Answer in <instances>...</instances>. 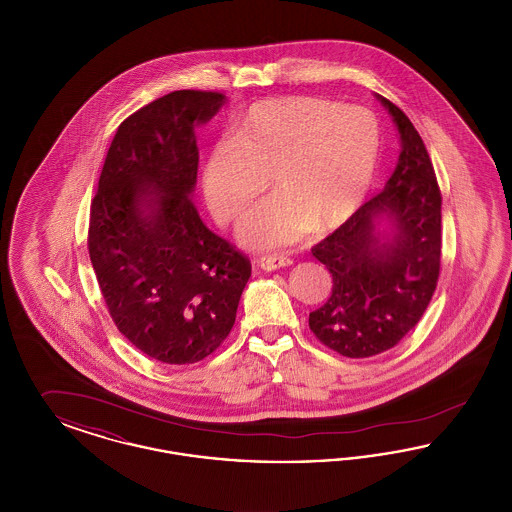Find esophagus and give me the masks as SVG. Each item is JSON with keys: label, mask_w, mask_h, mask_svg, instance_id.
<instances>
[{"label": "esophagus", "mask_w": 512, "mask_h": 512, "mask_svg": "<svg viewBox=\"0 0 512 512\" xmlns=\"http://www.w3.org/2000/svg\"><path fill=\"white\" fill-rule=\"evenodd\" d=\"M257 265L263 268V270H278V268H286L292 265V259L290 257H284V255H265V257H259L257 259Z\"/></svg>", "instance_id": "obj_1"}]
</instances>
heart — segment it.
Returning <instances> with one entry per match:
<instances>
[{
    "mask_svg": "<svg viewBox=\"0 0 512 512\" xmlns=\"http://www.w3.org/2000/svg\"><path fill=\"white\" fill-rule=\"evenodd\" d=\"M380 146L378 122L363 107L315 96L261 99L209 147L199 190L213 219L230 224L267 180L274 195L245 215L238 236L257 249L293 244L309 228H336L357 211Z\"/></svg>",
    "mask_w": 512,
    "mask_h": 512,
    "instance_id": "1",
    "label": "heart"
}]
</instances>
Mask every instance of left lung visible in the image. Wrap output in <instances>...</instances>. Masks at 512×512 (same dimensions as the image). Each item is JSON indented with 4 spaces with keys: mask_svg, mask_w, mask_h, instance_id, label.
<instances>
[{
    "mask_svg": "<svg viewBox=\"0 0 512 512\" xmlns=\"http://www.w3.org/2000/svg\"><path fill=\"white\" fill-rule=\"evenodd\" d=\"M376 98L399 132L397 167L380 194L311 249L334 286L309 315V328L349 359L384 353L413 330L436 292L441 263V194L430 155L409 117Z\"/></svg>",
    "mask_w": 512,
    "mask_h": 512,
    "instance_id": "1",
    "label": "left lung"
}]
</instances>
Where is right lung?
Instances as JSON below:
<instances>
[{
    "label": "right lung",
    "mask_w": 512,
    "mask_h": 512,
    "mask_svg": "<svg viewBox=\"0 0 512 512\" xmlns=\"http://www.w3.org/2000/svg\"><path fill=\"white\" fill-rule=\"evenodd\" d=\"M226 103L178 90L124 119L90 209L88 251L119 332L147 357L192 365L230 334L251 263L213 234L190 195L195 126Z\"/></svg>",
    "instance_id": "obj_1"
}]
</instances>
